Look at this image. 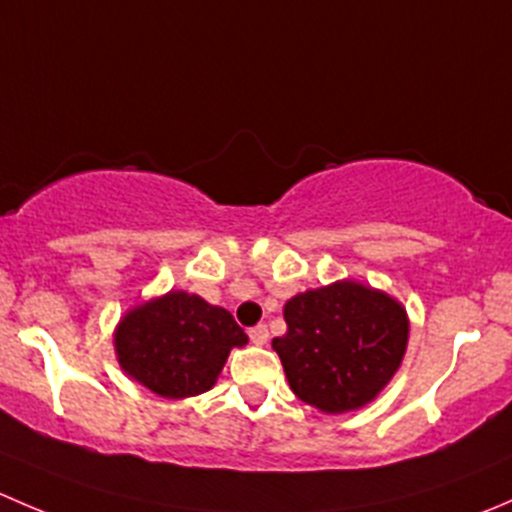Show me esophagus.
I'll use <instances>...</instances> for the list:
<instances>
[{
    "label": "esophagus",
    "mask_w": 512,
    "mask_h": 512,
    "mask_svg": "<svg viewBox=\"0 0 512 512\" xmlns=\"http://www.w3.org/2000/svg\"><path fill=\"white\" fill-rule=\"evenodd\" d=\"M247 334H250V342L257 344V347L267 344V339H270V332H267L265 324H257V327H252Z\"/></svg>",
    "instance_id": "34e87169"
}]
</instances>
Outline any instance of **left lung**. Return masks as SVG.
<instances>
[{"mask_svg":"<svg viewBox=\"0 0 512 512\" xmlns=\"http://www.w3.org/2000/svg\"><path fill=\"white\" fill-rule=\"evenodd\" d=\"M285 322L287 332L272 347L289 386L327 414L369 404L396 374L409 342L404 307L349 280L292 297Z\"/></svg>","mask_w":512,"mask_h":512,"instance_id":"8db88e82","label":"left lung"}]
</instances>
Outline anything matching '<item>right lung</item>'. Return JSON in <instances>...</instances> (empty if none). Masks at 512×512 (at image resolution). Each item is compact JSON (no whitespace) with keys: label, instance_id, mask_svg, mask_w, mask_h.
<instances>
[{"label":"right lung","instance_id":"add662e5","mask_svg":"<svg viewBox=\"0 0 512 512\" xmlns=\"http://www.w3.org/2000/svg\"><path fill=\"white\" fill-rule=\"evenodd\" d=\"M247 334L232 314L198 294L168 292L131 309L116 329L118 364L153 394L185 399L208 391Z\"/></svg>","mask_w":512,"mask_h":512}]
</instances>
